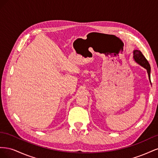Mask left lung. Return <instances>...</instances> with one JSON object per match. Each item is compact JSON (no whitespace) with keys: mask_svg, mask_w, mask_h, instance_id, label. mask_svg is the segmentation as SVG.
<instances>
[{"mask_svg":"<svg viewBox=\"0 0 158 158\" xmlns=\"http://www.w3.org/2000/svg\"><path fill=\"white\" fill-rule=\"evenodd\" d=\"M133 58L138 64L143 66V67L147 70L148 77H149L150 84H152L151 80H150V71H151L150 65L149 63H148L147 59L145 58V56L143 55V54L142 53V52L140 51L135 50L133 51Z\"/></svg>","mask_w":158,"mask_h":158,"instance_id":"left-lung-1","label":"left lung"}]
</instances>
